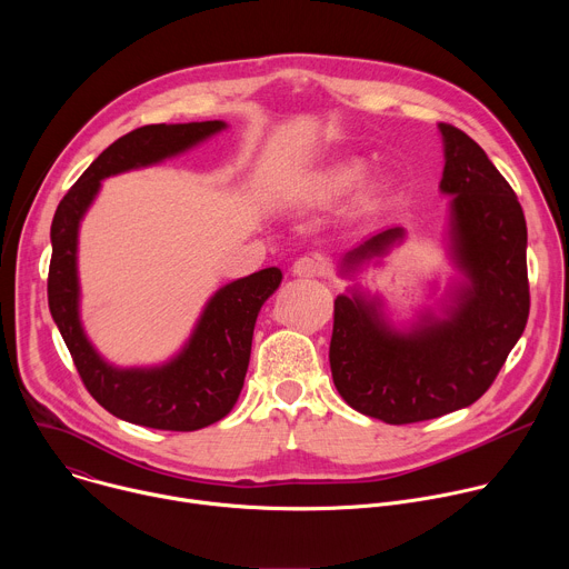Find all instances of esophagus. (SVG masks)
<instances>
[{
    "instance_id": "34e87169",
    "label": "esophagus",
    "mask_w": 569,
    "mask_h": 569,
    "mask_svg": "<svg viewBox=\"0 0 569 569\" xmlns=\"http://www.w3.org/2000/svg\"><path fill=\"white\" fill-rule=\"evenodd\" d=\"M327 270H329V263L321 254H306V257H299L292 263V274L299 277V279L323 277V274H327Z\"/></svg>"
}]
</instances>
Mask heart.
I'll use <instances>...</instances> for the list:
<instances>
[{"label":"heart","mask_w":569,"mask_h":569,"mask_svg":"<svg viewBox=\"0 0 569 569\" xmlns=\"http://www.w3.org/2000/svg\"><path fill=\"white\" fill-rule=\"evenodd\" d=\"M365 173H367V169H365L362 161H358V159L336 161L333 167H329L315 180L312 196L317 200H323V202L338 200V198L351 193L353 189H358L360 182L365 180Z\"/></svg>","instance_id":"obj_1"}]
</instances>
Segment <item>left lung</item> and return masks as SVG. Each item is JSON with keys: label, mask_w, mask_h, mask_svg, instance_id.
I'll return each mask as SVG.
<instances>
[{"label": "left lung", "mask_w": 569, "mask_h": 569, "mask_svg": "<svg viewBox=\"0 0 569 569\" xmlns=\"http://www.w3.org/2000/svg\"><path fill=\"white\" fill-rule=\"evenodd\" d=\"M450 196L446 252L457 270L439 310L396 327L380 297L360 286L336 299L331 371L340 396L365 417L402 426L468 408L491 387L529 317L527 222L509 182L459 128L439 123ZM402 227L358 242L340 261L353 277L387 257Z\"/></svg>", "instance_id": "1"}]
</instances>
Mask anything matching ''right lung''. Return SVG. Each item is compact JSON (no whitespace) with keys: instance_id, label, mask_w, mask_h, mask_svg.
Here are the masks:
<instances>
[{"instance_id":"right-lung-1","label":"right lung","mask_w":569,"mask_h":569,"mask_svg":"<svg viewBox=\"0 0 569 569\" xmlns=\"http://www.w3.org/2000/svg\"><path fill=\"white\" fill-rule=\"evenodd\" d=\"M224 128V121L157 123L123 134L67 191L51 222V317L94 400L134 426L191 432L229 415L246 382L257 317L283 274L279 268H266L218 288L171 360L154 367H117L94 349L80 321L78 229L106 178L178 157Z\"/></svg>"}]
</instances>
